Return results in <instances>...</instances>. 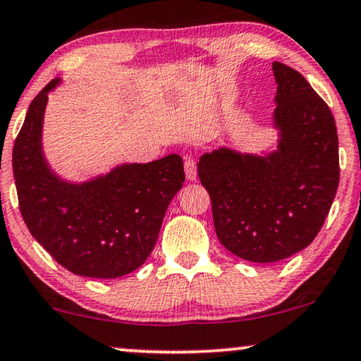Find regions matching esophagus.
Instances as JSON below:
<instances>
[{"label":"esophagus","instance_id":"obj_1","mask_svg":"<svg viewBox=\"0 0 361 361\" xmlns=\"http://www.w3.org/2000/svg\"><path fill=\"white\" fill-rule=\"evenodd\" d=\"M184 171L189 180L197 179V164H195L194 157H185L184 159Z\"/></svg>","mask_w":361,"mask_h":361}]
</instances>
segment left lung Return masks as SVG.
I'll use <instances>...</instances> for the list:
<instances>
[{
	"label": "left lung",
	"instance_id": "obj_1",
	"mask_svg": "<svg viewBox=\"0 0 361 361\" xmlns=\"http://www.w3.org/2000/svg\"><path fill=\"white\" fill-rule=\"evenodd\" d=\"M273 72L278 150L256 157L219 149L197 164L221 244L252 262L281 261L313 243L340 182L330 106L300 72L279 61Z\"/></svg>",
	"mask_w": 361,
	"mask_h": 361
}]
</instances>
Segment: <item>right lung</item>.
<instances>
[{
    "instance_id": "obj_1",
    "label": "right lung",
    "mask_w": 361,
    "mask_h": 361,
    "mask_svg": "<svg viewBox=\"0 0 361 361\" xmlns=\"http://www.w3.org/2000/svg\"><path fill=\"white\" fill-rule=\"evenodd\" d=\"M51 80L30 104L13 145L18 204L53 259L73 274L112 279L135 271L157 241L169 202L185 180L180 155L127 164L105 177L68 184L48 169L42 122Z\"/></svg>"
}]
</instances>
